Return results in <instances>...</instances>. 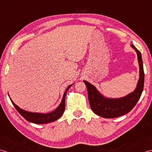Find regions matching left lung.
Returning a JSON list of instances; mask_svg holds the SVG:
<instances>
[{"mask_svg": "<svg viewBox=\"0 0 152 152\" xmlns=\"http://www.w3.org/2000/svg\"><path fill=\"white\" fill-rule=\"evenodd\" d=\"M137 54L139 64V79L137 88L131 93L119 98H110L104 96L94 85L86 80L89 104L92 110L96 115L104 118H116L130 112L140 99L144 89V72L140 52L133 45H131Z\"/></svg>", "mask_w": 152, "mask_h": 152, "instance_id": "obj_1", "label": "left lung"}]
</instances>
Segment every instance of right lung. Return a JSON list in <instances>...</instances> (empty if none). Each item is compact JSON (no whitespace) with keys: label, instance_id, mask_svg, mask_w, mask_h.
<instances>
[{"label":"right lung","instance_id":"right-lung-1","mask_svg":"<svg viewBox=\"0 0 152 152\" xmlns=\"http://www.w3.org/2000/svg\"><path fill=\"white\" fill-rule=\"evenodd\" d=\"M72 86V85H70L68 87L66 88V91H65L64 96L62 97V100H61V103L59 105L58 107L54 111H51L50 113H35V112H30V111H27L26 110H23L21 109L20 107H18L16 104H14V102L12 100V99L10 98V100L12 102V104L15 107V109L19 112L20 115L23 117L27 121L29 122L33 123L35 124H45L55 121L57 119H60V117L63 115V113L65 111V107H66V105H65V98H66V96L67 94V92L68 90ZM9 96V95H8Z\"/></svg>","mask_w":152,"mask_h":152}]
</instances>
